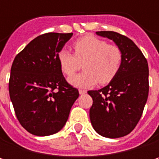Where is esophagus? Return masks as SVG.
<instances>
[{
	"label": "esophagus",
	"mask_w": 159,
	"mask_h": 159,
	"mask_svg": "<svg viewBox=\"0 0 159 159\" xmlns=\"http://www.w3.org/2000/svg\"><path fill=\"white\" fill-rule=\"evenodd\" d=\"M79 94H80V95H84V94H86V91H85V90H83V89H79Z\"/></svg>",
	"instance_id": "obj_1"
}]
</instances>
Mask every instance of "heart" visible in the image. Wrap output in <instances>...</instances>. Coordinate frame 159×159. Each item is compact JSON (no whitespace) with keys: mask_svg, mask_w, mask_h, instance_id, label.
<instances>
[{"mask_svg":"<svg viewBox=\"0 0 159 159\" xmlns=\"http://www.w3.org/2000/svg\"><path fill=\"white\" fill-rule=\"evenodd\" d=\"M75 54L65 48L59 51L58 62L61 72L71 76L84 64V72L69 78V83L81 88L94 86L98 81L107 84L115 77L122 61V53L115 45L94 36H85L74 43Z\"/></svg>","mask_w":159,"mask_h":159,"instance_id":"1","label":"heart"}]
</instances>
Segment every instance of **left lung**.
<instances>
[{
    "label": "left lung",
    "instance_id": "8db88e82",
    "mask_svg": "<svg viewBox=\"0 0 159 159\" xmlns=\"http://www.w3.org/2000/svg\"><path fill=\"white\" fill-rule=\"evenodd\" d=\"M98 36L111 39L122 53L119 72L108 85L89 90L93 98L89 117L101 136L119 138L129 134L138 123L148 98V63L133 40L113 31H98Z\"/></svg>",
    "mask_w": 159,
    "mask_h": 159
}]
</instances>
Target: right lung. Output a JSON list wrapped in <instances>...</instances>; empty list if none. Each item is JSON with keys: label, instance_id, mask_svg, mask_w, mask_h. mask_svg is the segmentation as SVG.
Masks as SVG:
<instances>
[{"label": "right lung", "instance_id": "add662e5", "mask_svg": "<svg viewBox=\"0 0 159 159\" xmlns=\"http://www.w3.org/2000/svg\"><path fill=\"white\" fill-rule=\"evenodd\" d=\"M73 33H47L29 42L11 68L9 94L20 124L30 134L48 136L65 125L76 88L64 78L57 55Z\"/></svg>", "mask_w": 159, "mask_h": 159}]
</instances>
